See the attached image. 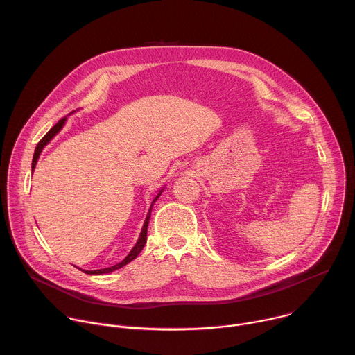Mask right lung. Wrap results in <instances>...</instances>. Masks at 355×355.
<instances>
[{
  "mask_svg": "<svg viewBox=\"0 0 355 355\" xmlns=\"http://www.w3.org/2000/svg\"><path fill=\"white\" fill-rule=\"evenodd\" d=\"M64 122H66V118H62L52 129H50V130L42 137V140L37 143V146H36V148H35L33 160H32V171H33V168H35V166H36V163H37V159H39V156H40V151L43 150V147H44L50 140L53 139V136L63 128ZM160 193H162V191H160ZM160 193L156 196V199L160 196ZM156 199L153 200V204L156 202ZM153 204H151V207H153ZM151 207H150V211H148V214H147V216H146V220H144V225H143V229H141V233H140V237H139L136 245L132 248V251L129 252V254H128L121 263H118L116 266L108 267V268L95 270V271H84V272H85V274H108V272H112V271H115V270H118V268H122L123 266H126V264H129L132 260H135V259L139 256V252L143 250V247H144V244H146V240H147V226H148V220H150V215H151Z\"/></svg>",
  "mask_w": 355,
  "mask_h": 355,
  "instance_id": "obj_1",
  "label": "right lung"
}]
</instances>
